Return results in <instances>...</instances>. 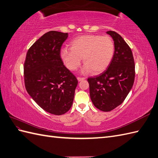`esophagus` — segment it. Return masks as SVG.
<instances>
[{
	"mask_svg": "<svg viewBox=\"0 0 158 158\" xmlns=\"http://www.w3.org/2000/svg\"><path fill=\"white\" fill-rule=\"evenodd\" d=\"M85 79V77H77V80L79 81H81L84 80Z\"/></svg>",
	"mask_w": 158,
	"mask_h": 158,
	"instance_id": "1",
	"label": "esophagus"
}]
</instances>
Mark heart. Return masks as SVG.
I'll list each match as a JSON object with an SVG mask.
<instances>
[{
    "label": "heart",
    "mask_w": 158,
    "mask_h": 158,
    "mask_svg": "<svg viewBox=\"0 0 158 158\" xmlns=\"http://www.w3.org/2000/svg\"><path fill=\"white\" fill-rule=\"evenodd\" d=\"M70 48L60 51V58L69 70L75 71L81 62L83 73L92 71L97 74L108 67L114 52V44L108 35H84L73 40Z\"/></svg>",
    "instance_id": "heart-1"
}]
</instances>
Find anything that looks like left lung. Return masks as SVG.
Here are the masks:
<instances>
[{"label": "left lung", "mask_w": 158, "mask_h": 158, "mask_svg": "<svg viewBox=\"0 0 158 158\" xmlns=\"http://www.w3.org/2000/svg\"><path fill=\"white\" fill-rule=\"evenodd\" d=\"M114 44V53L108 68L100 75L87 79L91 100L95 107L110 112L123 103L133 87L135 62L131 49L114 31L106 32Z\"/></svg>", "instance_id": "8db88e82"}]
</instances>
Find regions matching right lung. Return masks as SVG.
I'll return each mask as SVG.
<instances>
[{"label":"right lung","instance_id":"add662e5","mask_svg":"<svg viewBox=\"0 0 158 158\" xmlns=\"http://www.w3.org/2000/svg\"><path fill=\"white\" fill-rule=\"evenodd\" d=\"M68 33L50 31L28 50L24 63L25 86L29 96L45 111L62 115L71 108L78 81L60 58Z\"/></svg>","mask_w":158,"mask_h":158}]
</instances>
